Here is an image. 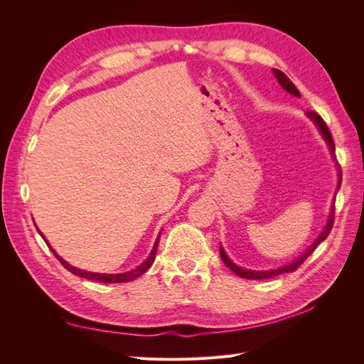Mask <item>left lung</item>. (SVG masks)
Segmentation results:
<instances>
[{"label":"left lung","mask_w":364,"mask_h":364,"mask_svg":"<svg viewBox=\"0 0 364 364\" xmlns=\"http://www.w3.org/2000/svg\"><path fill=\"white\" fill-rule=\"evenodd\" d=\"M273 74H274V77H277L279 85L284 87L285 91H287V92L291 94V95H294V97H301V92L297 91V87L293 85V82H291V80L289 79V77L285 75L282 71L273 70ZM306 117L310 118V119L313 121V123L317 126L318 132H321L322 136L325 138L326 144H328L329 150H331L333 156H334V155H336L334 141H333V136H331V134H329V130H328V127H326V124H325V121L322 119V117L318 115V114H316V112H313V111H308V112H306ZM340 183H341V173H340V170H338V185H337V191H338V188H340ZM333 225H334V205L331 206V213H329L328 223H326V226H325V229H323V232L316 238L314 243L306 249L305 253H302V255H301L299 258H297L296 261H293L291 264H287V266H284V267H278V269H273V270H246V269L238 267L237 264H234L232 261H230L229 257L226 255L225 249H223L222 246H220V255H222V259H223V262L226 264V266H228L230 270H232L235 274H238V277H241V278H245V279H266V278H273V277H278V274H281V273L294 272L297 267H299L301 264H302L308 257L311 255V253L314 252V249H316L318 245H321L322 241L329 235V232H331V229H333Z\"/></svg>","instance_id":"left-lung-1"}]
</instances>
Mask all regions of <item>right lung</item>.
<instances>
[{"label":"right lung","mask_w":364,"mask_h":364,"mask_svg":"<svg viewBox=\"0 0 364 364\" xmlns=\"http://www.w3.org/2000/svg\"><path fill=\"white\" fill-rule=\"evenodd\" d=\"M38 229V228H36ZM39 230V229H38ZM41 234V237L46 240V243L48 245V241H47V238L42 235V232H39ZM161 235V234H159ZM159 235H158V238H156V243L153 245V249H151V252H150V255L147 257V259L142 262V264H139L138 267H135V269H132L130 272H124V273H114V274H109V273H92V272H86V270H80V269H77V267H73V266H70V264L65 261V259H62L56 252H54L53 249H51V252L54 253V257H56L59 261H60V264L62 266L67 269V270H70L73 274H77V277H80V278H85V279H90V281H95V282H105V284H115V282H129V281H134V279H136L138 277H141L142 273H146L150 267H151V264H153V261H155V257H156V250H158V243H159ZM50 246V245H48Z\"/></svg>","instance_id":"obj_1"}]
</instances>
